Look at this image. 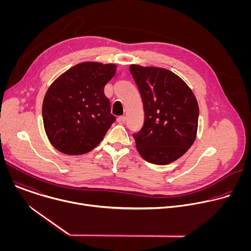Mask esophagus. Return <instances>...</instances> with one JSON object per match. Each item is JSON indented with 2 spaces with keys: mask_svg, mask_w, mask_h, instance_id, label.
Masks as SVG:
<instances>
[{
  "mask_svg": "<svg viewBox=\"0 0 251 251\" xmlns=\"http://www.w3.org/2000/svg\"><path fill=\"white\" fill-rule=\"evenodd\" d=\"M125 120H126L125 116H119V117L117 118V122H118L119 124H124V123H125Z\"/></svg>",
  "mask_w": 251,
  "mask_h": 251,
  "instance_id": "esophagus-1",
  "label": "esophagus"
}]
</instances>
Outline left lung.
I'll list each match as a JSON object with an SVG mask.
<instances>
[{
	"instance_id": "obj_1",
	"label": "left lung",
	"mask_w": 251,
	"mask_h": 251,
	"mask_svg": "<svg viewBox=\"0 0 251 251\" xmlns=\"http://www.w3.org/2000/svg\"><path fill=\"white\" fill-rule=\"evenodd\" d=\"M144 105L145 120L133 134L142 158L168 165L182 157L196 140L199 105L191 88L172 71L130 65Z\"/></svg>"
}]
</instances>
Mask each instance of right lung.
<instances>
[{
    "mask_svg": "<svg viewBox=\"0 0 251 251\" xmlns=\"http://www.w3.org/2000/svg\"><path fill=\"white\" fill-rule=\"evenodd\" d=\"M115 73V64L82 62L69 68L50 86L43 103V119L56 150L82 155L102 141L116 120L104 94V86Z\"/></svg>",
    "mask_w": 251,
    "mask_h": 251,
    "instance_id": "add662e5",
    "label": "right lung"
}]
</instances>
